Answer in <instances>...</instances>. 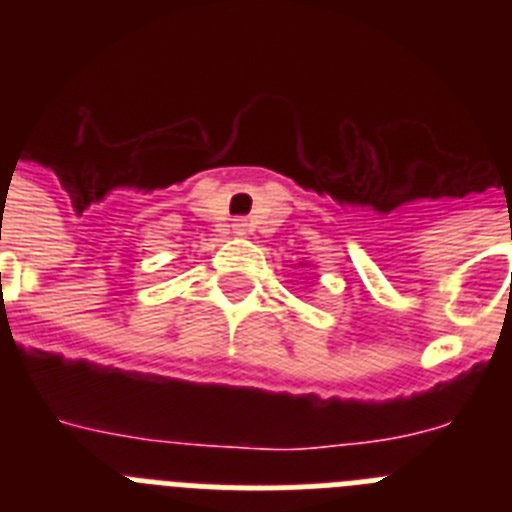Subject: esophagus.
<instances>
[{"label": "esophagus", "mask_w": 512, "mask_h": 512, "mask_svg": "<svg viewBox=\"0 0 512 512\" xmlns=\"http://www.w3.org/2000/svg\"><path fill=\"white\" fill-rule=\"evenodd\" d=\"M233 233L235 235H246L248 233V223H246V220H235V223H233Z\"/></svg>", "instance_id": "1"}]
</instances>
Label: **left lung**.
Segmentation results:
<instances>
[{
  "label": "left lung",
  "instance_id": "8db88e82",
  "mask_svg": "<svg viewBox=\"0 0 512 512\" xmlns=\"http://www.w3.org/2000/svg\"><path fill=\"white\" fill-rule=\"evenodd\" d=\"M300 266H310V264H300Z\"/></svg>",
  "mask_w": 512,
  "mask_h": 512
}]
</instances>
